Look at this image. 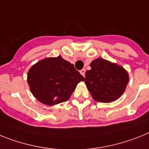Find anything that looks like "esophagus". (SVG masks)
Segmentation results:
<instances>
[{"label":"esophagus","mask_w":149,"mask_h":149,"mask_svg":"<svg viewBox=\"0 0 149 149\" xmlns=\"http://www.w3.org/2000/svg\"><path fill=\"white\" fill-rule=\"evenodd\" d=\"M80 73L83 76H85V69H82L80 70Z\"/></svg>","instance_id":"obj_1"}]
</instances>
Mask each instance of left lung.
Segmentation results:
<instances>
[{"mask_svg":"<svg viewBox=\"0 0 149 149\" xmlns=\"http://www.w3.org/2000/svg\"><path fill=\"white\" fill-rule=\"evenodd\" d=\"M85 72V83L94 100L111 103L120 97L128 83V73L121 66L103 58H97Z\"/></svg>","mask_w":149,"mask_h":149,"instance_id":"obj_1","label":"left lung"}]
</instances>
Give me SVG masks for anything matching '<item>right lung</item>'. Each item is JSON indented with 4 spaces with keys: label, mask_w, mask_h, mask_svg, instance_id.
I'll return each mask as SVG.
<instances>
[{
    "label": "right lung",
    "mask_w": 149,
    "mask_h": 149,
    "mask_svg": "<svg viewBox=\"0 0 149 149\" xmlns=\"http://www.w3.org/2000/svg\"><path fill=\"white\" fill-rule=\"evenodd\" d=\"M84 79L74 65L61 56L40 61L28 73L32 94L40 103L49 106L67 101L77 84Z\"/></svg>",
    "instance_id": "right-lung-1"
}]
</instances>
